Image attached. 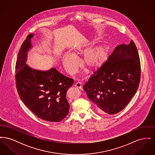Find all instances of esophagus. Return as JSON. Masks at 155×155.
<instances>
[{
  "instance_id": "1",
  "label": "esophagus",
  "mask_w": 155,
  "mask_h": 155,
  "mask_svg": "<svg viewBox=\"0 0 155 155\" xmlns=\"http://www.w3.org/2000/svg\"><path fill=\"white\" fill-rule=\"evenodd\" d=\"M75 86L76 87H77V88L80 89H82V84H81V82H76V83H75Z\"/></svg>"
}]
</instances>
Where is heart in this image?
I'll use <instances>...</instances> for the list:
<instances>
[{
  "instance_id": "heart-1",
  "label": "heart",
  "mask_w": 155,
  "mask_h": 155,
  "mask_svg": "<svg viewBox=\"0 0 155 155\" xmlns=\"http://www.w3.org/2000/svg\"><path fill=\"white\" fill-rule=\"evenodd\" d=\"M96 44L94 41L84 46H74L72 50L74 53H80L82 51H88ZM109 56V48L106 45H101L96 48L87 52L83 58V63L85 66L91 70H95L103 66L106 62ZM63 66L67 73L74 74L76 73L78 66V62L74 54L66 53L64 54Z\"/></svg>"
}]
</instances>
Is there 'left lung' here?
<instances>
[{"label":"left lung","instance_id":"obj_1","mask_svg":"<svg viewBox=\"0 0 155 155\" xmlns=\"http://www.w3.org/2000/svg\"><path fill=\"white\" fill-rule=\"evenodd\" d=\"M140 77L138 53L131 41L128 45L117 46L83 88L99 113L114 114L122 110L135 95Z\"/></svg>","mask_w":155,"mask_h":155}]
</instances>
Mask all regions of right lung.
Listing matches in <instances>:
<instances>
[{
	"mask_svg": "<svg viewBox=\"0 0 155 155\" xmlns=\"http://www.w3.org/2000/svg\"><path fill=\"white\" fill-rule=\"evenodd\" d=\"M30 34L18 53L15 64V81L18 94L37 117L48 121L59 122L66 117L70 105L66 99L68 89L74 80L52 67L41 71L27 64L28 52L33 47Z\"/></svg>",
	"mask_w": 155,
	"mask_h": 155,
	"instance_id": "right-lung-1",
	"label": "right lung"
}]
</instances>
